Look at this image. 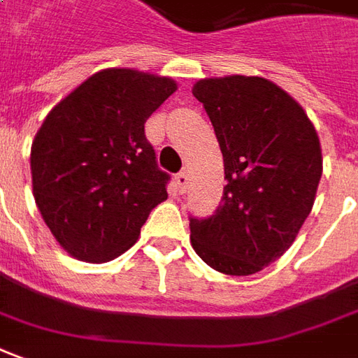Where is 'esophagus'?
I'll use <instances>...</instances> for the list:
<instances>
[{"label":"esophagus","mask_w":358,"mask_h":358,"mask_svg":"<svg viewBox=\"0 0 358 358\" xmlns=\"http://www.w3.org/2000/svg\"><path fill=\"white\" fill-rule=\"evenodd\" d=\"M175 185H177L179 193L187 191V187H189V175H187V171H179V173L175 175Z\"/></svg>","instance_id":"1"}]
</instances>
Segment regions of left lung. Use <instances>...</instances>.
Segmentation results:
<instances>
[{"instance_id":"8db88e82","label":"left lung","mask_w":358,"mask_h":358,"mask_svg":"<svg viewBox=\"0 0 358 358\" xmlns=\"http://www.w3.org/2000/svg\"><path fill=\"white\" fill-rule=\"evenodd\" d=\"M193 95L214 127L228 181L214 214L189 218L193 250L224 275H253L292 245L314 206L320 138L304 108L263 78L201 80Z\"/></svg>"}]
</instances>
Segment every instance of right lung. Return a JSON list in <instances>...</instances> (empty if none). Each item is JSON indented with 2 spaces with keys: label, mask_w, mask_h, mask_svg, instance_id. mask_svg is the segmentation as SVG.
Wrapping results in <instances>:
<instances>
[{
  "label": "right lung",
  "mask_w": 358,
  "mask_h": 358,
  "mask_svg": "<svg viewBox=\"0 0 358 358\" xmlns=\"http://www.w3.org/2000/svg\"><path fill=\"white\" fill-rule=\"evenodd\" d=\"M175 81L127 68L93 73L48 113L31 150L33 194L46 226L81 261L115 259L134 245L167 199L144 124Z\"/></svg>",
  "instance_id": "add662e5"
}]
</instances>
